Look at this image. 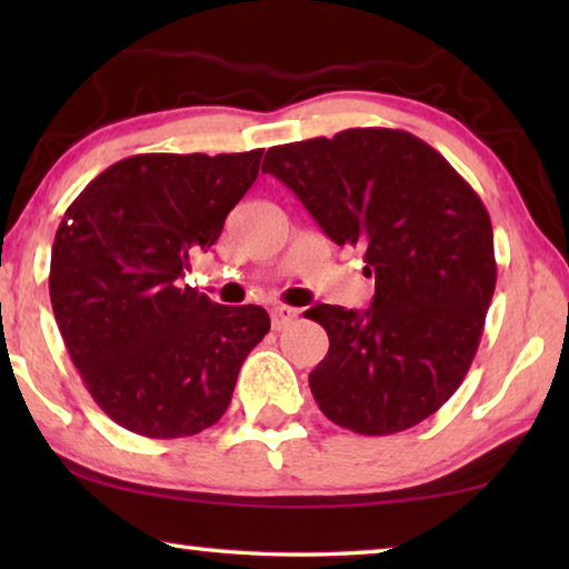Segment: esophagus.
<instances>
[{"instance_id": "1", "label": "esophagus", "mask_w": 569, "mask_h": 569, "mask_svg": "<svg viewBox=\"0 0 569 569\" xmlns=\"http://www.w3.org/2000/svg\"><path fill=\"white\" fill-rule=\"evenodd\" d=\"M298 319V311L291 306H276L271 311V326L273 331H283L286 326H291Z\"/></svg>"}]
</instances>
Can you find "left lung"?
<instances>
[{
    "instance_id": "1",
    "label": "left lung",
    "mask_w": 569,
    "mask_h": 569,
    "mask_svg": "<svg viewBox=\"0 0 569 569\" xmlns=\"http://www.w3.org/2000/svg\"><path fill=\"white\" fill-rule=\"evenodd\" d=\"M333 243L363 248L366 311L313 306L329 353L308 377L356 435L417 427L465 381L497 283L492 220L469 182L411 132L351 128L266 152Z\"/></svg>"
}]
</instances>
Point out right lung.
<instances>
[{
  "instance_id": "obj_1",
  "label": "right lung",
  "mask_w": 569,
  "mask_h": 569,
  "mask_svg": "<svg viewBox=\"0 0 569 569\" xmlns=\"http://www.w3.org/2000/svg\"><path fill=\"white\" fill-rule=\"evenodd\" d=\"M261 156L124 158L57 228V326L92 399L134 435L180 439L213 427L246 356L271 329L261 306H220L178 286L253 186Z\"/></svg>"
}]
</instances>
